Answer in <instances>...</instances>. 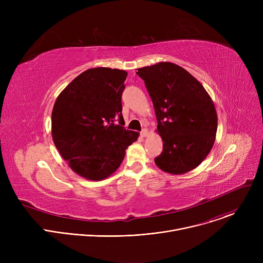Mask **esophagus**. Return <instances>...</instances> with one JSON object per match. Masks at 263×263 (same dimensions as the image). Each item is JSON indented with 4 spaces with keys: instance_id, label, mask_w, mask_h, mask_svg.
<instances>
[{
    "instance_id": "1",
    "label": "esophagus",
    "mask_w": 263,
    "mask_h": 263,
    "mask_svg": "<svg viewBox=\"0 0 263 263\" xmlns=\"http://www.w3.org/2000/svg\"><path fill=\"white\" fill-rule=\"evenodd\" d=\"M140 135H141L142 137H146V136L148 135V131H147V129H143V130L140 132Z\"/></svg>"
}]
</instances>
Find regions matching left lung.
<instances>
[{
    "mask_svg": "<svg viewBox=\"0 0 263 263\" xmlns=\"http://www.w3.org/2000/svg\"><path fill=\"white\" fill-rule=\"evenodd\" d=\"M152 99L163 141L156 165L173 175L196 168L215 141L217 115L203 85L183 67L159 62L137 68Z\"/></svg>",
    "mask_w": 263,
    "mask_h": 263,
    "instance_id": "8db88e82",
    "label": "left lung"
}]
</instances>
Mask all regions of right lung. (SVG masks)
<instances>
[{
	"mask_svg": "<svg viewBox=\"0 0 263 263\" xmlns=\"http://www.w3.org/2000/svg\"><path fill=\"white\" fill-rule=\"evenodd\" d=\"M127 74L118 68H89L74 78L54 104L55 146L69 167L85 179L100 181L114 174L126 148L139 136L123 127L122 93Z\"/></svg>",
	"mask_w": 263,
	"mask_h": 263,
	"instance_id": "add662e5",
	"label": "right lung"
}]
</instances>
